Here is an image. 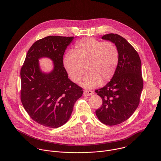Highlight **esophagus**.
Listing matches in <instances>:
<instances>
[{
  "label": "esophagus",
  "mask_w": 161,
  "mask_h": 161,
  "mask_svg": "<svg viewBox=\"0 0 161 161\" xmlns=\"http://www.w3.org/2000/svg\"><path fill=\"white\" fill-rule=\"evenodd\" d=\"M92 93H93L92 91L89 90H85L84 93H83V95L84 96H89V95H92Z\"/></svg>",
  "instance_id": "34e87169"
}]
</instances>
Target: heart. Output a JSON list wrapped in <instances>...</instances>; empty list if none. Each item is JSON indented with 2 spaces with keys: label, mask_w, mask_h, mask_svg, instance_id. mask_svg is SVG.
Returning <instances> with one entry per match:
<instances>
[{
  "label": "heart",
  "mask_w": 161,
  "mask_h": 161,
  "mask_svg": "<svg viewBox=\"0 0 161 161\" xmlns=\"http://www.w3.org/2000/svg\"><path fill=\"white\" fill-rule=\"evenodd\" d=\"M119 61L117 46L110 41H100L87 37L77 42L74 53L67 52L63 64L71 80L78 82L86 69L88 72L81 85L93 88L108 81L115 73Z\"/></svg>",
  "instance_id": "1"
}]
</instances>
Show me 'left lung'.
<instances>
[{"instance_id": "obj_1", "label": "left lung", "mask_w": 161, "mask_h": 161, "mask_svg": "<svg viewBox=\"0 0 161 161\" xmlns=\"http://www.w3.org/2000/svg\"><path fill=\"white\" fill-rule=\"evenodd\" d=\"M102 38L115 43L119 52L118 66L112 80L95 91L103 102L96 115L101 122L112 126L127 120L136 111L144 82L141 61L134 47L117 34H105Z\"/></svg>"}]
</instances>
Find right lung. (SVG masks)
<instances>
[{"label": "right lung", "instance_id": "right-lung-1", "mask_svg": "<svg viewBox=\"0 0 161 161\" xmlns=\"http://www.w3.org/2000/svg\"><path fill=\"white\" fill-rule=\"evenodd\" d=\"M74 37L49 36L37 40L27 51L20 69L22 104L30 117L44 127L64 125L83 93L68 78L63 66L64 51ZM42 57L53 61L54 69L48 74L40 70L38 59Z\"/></svg>", "mask_w": 161, "mask_h": 161}]
</instances>
